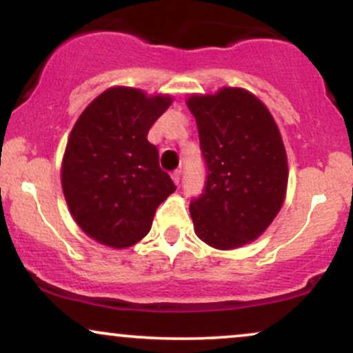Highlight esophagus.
Returning <instances> with one entry per match:
<instances>
[{
  "label": "esophagus",
  "mask_w": 353,
  "mask_h": 353,
  "mask_svg": "<svg viewBox=\"0 0 353 353\" xmlns=\"http://www.w3.org/2000/svg\"><path fill=\"white\" fill-rule=\"evenodd\" d=\"M181 177H182V171H181V169H176V171H172V181L176 182L177 185L181 184Z\"/></svg>",
  "instance_id": "esophagus-1"
}]
</instances>
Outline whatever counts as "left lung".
Returning a JSON list of instances; mask_svg holds the SVG:
<instances>
[{
  "label": "left lung",
  "mask_w": 353,
  "mask_h": 353,
  "mask_svg": "<svg viewBox=\"0 0 353 353\" xmlns=\"http://www.w3.org/2000/svg\"><path fill=\"white\" fill-rule=\"evenodd\" d=\"M207 168L202 194L190 200L195 233L216 249L257 239L282 207L287 153L274 117L251 92L223 88L187 101Z\"/></svg>",
  "instance_id": "1"
}]
</instances>
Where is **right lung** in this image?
Segmentation results:
<instances>
[{
    "mask_svg": "<svg viewBox=\"0 0 353 353\" xmlns=\"http://www.w3.org/2000/svg\"><path fill=\"white\" fill-rule=\"evenodd\" d=\"M171 97L110 88L79 115L66 145L61 185L84 233L110 248H128L151 230L156 208L176 190L148 141Z\"/></svg>",
    "mask_w": 353,
    "mask_h": 353,
    "instance_id": "right-lung-1",
    "label": "right lung"
}]
</instances>
